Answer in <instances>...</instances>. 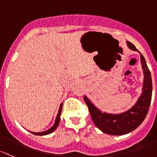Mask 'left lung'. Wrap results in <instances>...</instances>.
I'll return each instance as SVG.
<instances>
[{"mask_svg":"<svg viewBox=\"0 0 157 157\" xmlns=\"http://www.w3.org/2000/svg\"><path fill=\"white\" fill-rule=\"evenodd\" d=\"M127 45L129 49L138 51L132 43L127 41ZM141 62L144 77L143 92L136 104L127 111L119 114L102 113L84 95V101L90 110L92 121L103 132L113 135L127 134L138 128L146 117L152 98V79L145 59L141 54Z\"/></svg>","mask_w":157,"mask_h":157,"instance_id":"1","label":"left lung"}]
</instances>
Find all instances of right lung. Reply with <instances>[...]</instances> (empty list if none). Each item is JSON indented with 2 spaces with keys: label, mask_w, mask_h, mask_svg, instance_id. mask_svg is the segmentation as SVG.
<instances>
[{
  "label": "right lung",
  "mask_w": 157,
  "mask_h": 157,
  "mask_svg": "<svg viewBox=\"0 0 157 157\" xmlns=\"http://www.w3.org/2000/svg\"><path fill=\"white\" fill-rule=\"evenodd\" d=\"M62 105L63 104H61L60 105V107H59V112H58V114L56 116V121L55 123H54L53 126L51 127L50 128H49L48 130H47V131H44V132H31L32 134L35 135H49L50 134V133H52V132L55 131L56 128H57L58 126H59V121H60V115H61V113H62Z\"/></svg>",
  "instance_id": "right-lung-1"
}]
</instances>
